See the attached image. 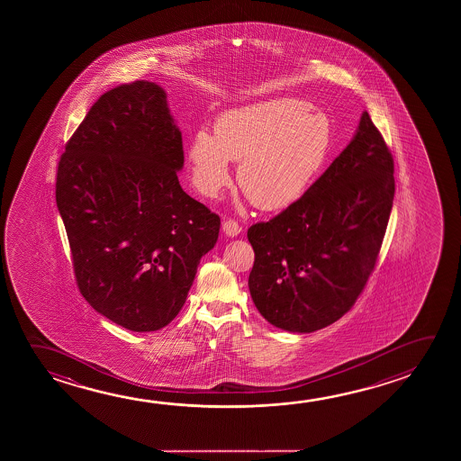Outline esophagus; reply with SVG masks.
Instances as JSON below:
<instances>
[{"mask_svg": "<svg viewBox=\"0 0 461 461\" xmlns=\"http://www.w3.org/2000/svg\"><path fill=\"white\" fill-rule=\"evenodd\" d=\"M223 233L230 236V238H234V236H238V234L241 233V227H240V223L234 221V220H225V221H223Z\"/></svg>", "mask_w": 461, "mask_h": 461, "instance_id": "34e87169", "label": "esophagus"}]
</instances>
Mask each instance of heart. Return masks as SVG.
I'll return each instance as SVG.
<instances>
[{"mask_svg": "<svg viewBox=\"0 0 461 461\" xmlns=\"http://www.w3.org/2000/svg\"><path fill=\"white\" fill-rule=\"evenodd\" d=\"M328 115L301 99L283 98L221 113L213 135L196 131L189 141L193 183L219 196L231 182L230 160L240 162L238 183L254 204L273 211L309 191L331 151Z\"/></svg>", "mask_w": 461, "mask_h": 461, "instance_id": "obj_1", "label": "heart"}]
</instances>
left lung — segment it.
I'll list each match as a JSON object with an SVG mask.
<instances>
[{"mask_svg": "<svg viewBox=\"0 0 461 461\" xmlns=\"http://www.w3.org/2000/svg\"><path fill=\"white\" fill-rule=\"evenodd\" d=\"M393 158L365 111L348 148L301 199L248 230L249 291L260 315L312 332L352 309L370 278L393 211Z\"/></svg>", "mask_w": 461, "mask_h": 461, "instance_id": "8db88e82", "label": "left lung"}]
</instances>
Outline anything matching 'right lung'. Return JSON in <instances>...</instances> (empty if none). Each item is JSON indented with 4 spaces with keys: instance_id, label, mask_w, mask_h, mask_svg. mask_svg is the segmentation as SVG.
I'll use <instances>...</instances> for the list:
<instances>
[{
    "instance_id": "obj_1",
    "label": "right lung",
    "mask_w": 461,
    "mask_h": 461,
    "mask_svg": "<svg viewBox=\"0 0 461 461\" xmlns=\"http://www.w3.org/2000/svg\"><path fill=\"white\" fill-rule=\"evenodd\" d=\"M182 131L158 84L107 91L68 140L56 178L80 293L130 331H158L185 305L220 217L178 182Z\"/></svg>"
}]
</instances>
